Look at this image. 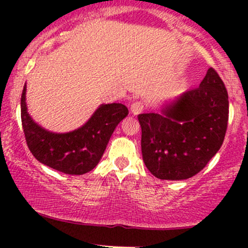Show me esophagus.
Segmentation results:
<instances>
[{
  "instance_id": "1",
  "label": "esophagus",
  "mask_w": 248,
  "mask_h": 248,
  "mask_svg": "<svg viewBox=\"0 0 248 248\" xmlns=\"http://www.w3.org/2000/svg\"><path fill=\"white\" fill-rule=\"evenodd\" d=\"M131 110L132 112H133L134 115H138L140 112L144 110V103H142V101H136L132 103L131 106Z\"/></svg>"
}]
</instances>
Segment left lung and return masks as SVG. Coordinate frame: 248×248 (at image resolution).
<instances>
[{
  "label": "left lung",
  "instance_id": "1",
  "mask_svg": "<svg viewBox=\"0 0 248 248\" xmlns=\"http://www.w3.org/2000/svg\"><path fill=\"white\" fill-rule=\"evenodd\" d=\"M228 117V92L209 68L199 87L184 92L161 114L138 115L146 168L161 180L194 176L223 144Z\"/></svg>",
  "mask_w": 248,
  "mask_h": 248
}]
</instances>
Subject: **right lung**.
I'll list each match as a JSON object with an SVG mask.
<instances>
[{
  "label": "right lung",
  "instance_id": "right-lung-1",
  "mask_svg": "<svg viewBox=\"0 0 248 248\" xmlns=\"http://www.w3.org/2000/svg\"><path fill=\"white\" fill-rule=\"evenodd\" d=\"M26 86L21 93V124L25 139L37 161L69 175H81L98 164L117 124L128 115L121 103L103 104L91 119L77 131L50 133L34 124L27 114Z\"/></svg>",
  "mask_w": 248,
  "mask_h": 248
}]
</instances>
